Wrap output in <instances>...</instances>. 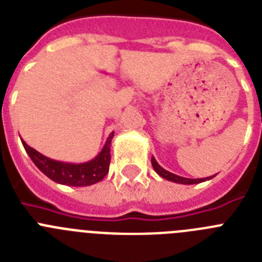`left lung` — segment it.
I'll return each instance as SVG.
<instances>
[{
    "label": "left lung",
    "instance_id": "1",
    "mask_svg": "<svg viewBox=\"0 0 262 262\" xmlns=\"http://www.w3.org/2000/svg\"><path fill=\"white\" fill-rule=\"evenodd\" d=\"M151 161H152V166H154L155 172H156L157 174L161 176V177L165 178V180H168V181L176 182V184H184V185L200 184V182H205L206 180H211V178L214 177V176H212V177L210 176V177H206V178H185V177H181V176H177L174 174V173H170L168 172V170H165L163 166H160V164L157 163L156 159H155L154 156H152Z\"/></svg>",
    "mask_w": 262,
    "mask_h": 262
}]
</instances>
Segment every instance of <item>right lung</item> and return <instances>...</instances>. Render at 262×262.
I'll use <instances>...</instances> for the list:
<instances>
[{"label": "right lung", "mask_w": 262, "mask_h": 262, "mask_svg": "<svg viewBox=\"0 0 262 262\" xmlns=\"http://www.w3.org/2000/svg\"><path fill=\"white\" fill-rule=\"evenodd\" d=\"M113 136H114V133L108 135L102 151L99 152L93 160L80 164L64 163V161L52 160L27 145L25 140H22V144L30 159L32 160V163L35 164L38 169H40V172L45 173L52 181L67 185V186H90V185L102 181L105 176L108 173V165H110L111 159L110 145Z\"/></svg>", "instance_id": "right-lung-1"}]
</instances>
